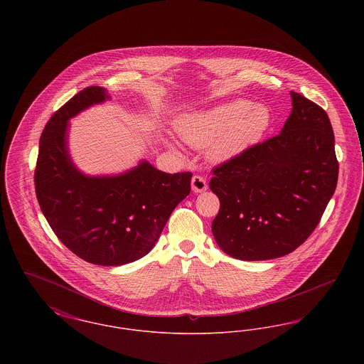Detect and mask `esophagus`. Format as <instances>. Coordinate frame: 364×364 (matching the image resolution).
<instances>
[{
  "mask_svg": "<svg viewBox=\"0 0 364 364\" xmlns=\"http://www.w3.org/2000/svg\"><path fill=\"white\" fill-rule=\"evenodd\" d=\"M192 190L193 192H203L208 190V181L202 176H193L192 177Z\"/></svg>",
  "mask_w": 364,
  "mask_h": 364,
  "instance_id": "34e87169",
  "label": "esophagus"
}]
</instances>
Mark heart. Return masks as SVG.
Here are the masks:
<instances>
[{
	"label": "heart",
	"mask_w": 364,
	"mask_h": 364,
	"mask_svg": "<svg viewBox=\"0 0 364 364\" xmlns=\"http://www.w3.org/2000/svg\"><path fill=\"white\" fill-rule=\"evenodd\" d=\"M272 110L247 100H232L208 110L186 114L176 122L180 136L193 147L210 144V156L226 161L240 156L269 132Z\"/></svg>",
	"instance_id": "obj_1"
}]
</instances>
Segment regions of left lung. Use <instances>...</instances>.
Returning a JSON list of instances; mask_svg holds the SVG:
<instances>
[{
  "instance_id": "obj_1",
  "label": "left lung",
  "mask_w": 364,
  "mask_h": 364,
  "mask_svg": "<svg viewBox=\"0 0 364 364\" xmlns=\"http://www.w3.org/2000/svg\"><path fill=\"white\" fill-rule=\"evenodd\" d=\"M281 134L211 169L220 199L211 230L220 248L242 260L274 259L294 251L319 224L338 178L328 113L291 92Z\"/></svg>"
}]
</instances>
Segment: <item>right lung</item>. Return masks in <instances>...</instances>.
Listing matches in <instances>:
<instances>
[{
    "label": "right lung",
    "mask_w": 364,
    "mask_h": 364,
    "mask_svg": "<svg viewBox=\"0 0 364 364\" xmlns=\"http://www.w3.org/2000/svg\"><path fill=\"white\" fill-rule=\"evenodd\" d=\"M109 95L86 87L46 124L35 166V192L49 225L79 258L120 266L153 250L174 208L190 193L191 172L165 173L141 162L127 173L88 177L70 162L68 120Z\"/></svg>",
    "instance_id": "1"
}]
</instances>
